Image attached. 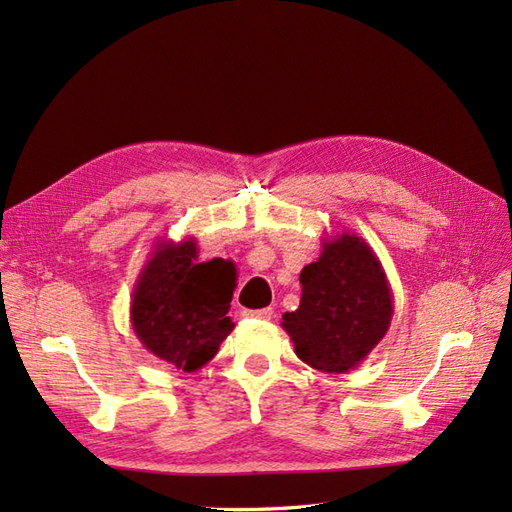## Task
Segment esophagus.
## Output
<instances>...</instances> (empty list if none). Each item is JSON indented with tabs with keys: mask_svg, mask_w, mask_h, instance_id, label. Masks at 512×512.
Here are the masks:
<instances>
[{
	"mask_svg": "<svg viewBox=\"0 0 512 512\" xmlns=\"http://www.w3.org/2000/svg\"><path fill=\"white\" fill-rule=\"evenodd\" d=\"M245 318H256V320H271L273 309L271 307H262V309H243Z\"/></svg>",
	"mask_w": 512,
	"mask_h": 512,
	"instance_id": "1",
	"label": "esophagus"
}]
</instances>
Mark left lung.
Segmentation results:
<instances>
[{"instance_id":"8db88e82","label":"left lung","mask_w":512,"mask_h":512,"mask_svg":"<svg viewBox=\"0 0 512 512\" xmlns=\"http://www.w3.org/2000/svg\"><path fill=\"white\" fill-rule=\"evenodd\" d=\"M301 303L282 316L299 359L324 374H346L391 327L393 292L365 239L337 232L301 271Z\"/></svg>"}]
</instances>
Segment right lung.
I'll use <instances>...</instances> for the list:
<instances>
[{"label": "right lung", "mask_w": 512, "mask_h": 512, "mask_svg": "<svg viewBox=\"0 0 512 512\" xmlns=\"http://www.w3.org/2000/svg\"><path fill=\"white\" fill-rule=\"evenodd\" d=\"M132 290L130 322L141 344L183 371L205 367L235 329L228 309L237 277L222 258L198 262L194 237L158 239Z\"/></svg>", "instance_id": "add662e5"}]
</instances>
